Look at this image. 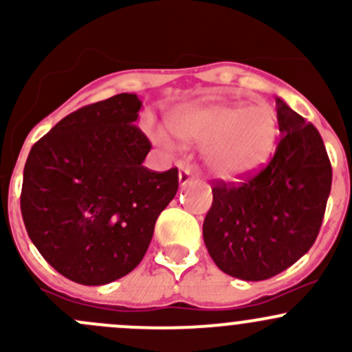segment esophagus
I'll return each instance as SVG.
<instances>
[{
  "mask_svg": "<svg viewBox=\"0 0 352 352\" xmlns=\"http://www.w3.org/2000/svg\"><path fill=\"white\" fill-rule=\"evenodd\" d=\"M194 180V177H192V173H190V170H187V168H182L179 172V184H180V187H186L187 184L189 182H192Z\"/></svg>",
  "mask_w": 352,
  "mask_h": 352,
  "instance_id": "1",
  "label": "esophagus"
}]
</instances>
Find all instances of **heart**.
Wrapping results in <instances>:
<instances>
[{
    "label": "heart",
    "mask_w": 352,
    "mask_h": 352,
    "mask_svg": "<svg viewBox=\"0 0 352 352\" xmlns=\"http://www.w3.org/2000/svg\"><path fill=\"white\" fill-rule=\"evenodd\" d=\"M170 133L186 144H204L202 163L209 175L239 182L254 175L274 153L279 136L276 110L267 104L187 102L166 117ZM160 146H173L165 133H155Z\"/></svg>",
    "instance_id": "1"
}]
</instances>
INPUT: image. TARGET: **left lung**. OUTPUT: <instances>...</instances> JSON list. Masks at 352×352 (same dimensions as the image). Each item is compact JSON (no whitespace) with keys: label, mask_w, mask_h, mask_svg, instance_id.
I'll list each match as a JSON object with an SVG mask.
<instances>
[{"label":"left lung","mask_w":352,"mask_h":352,"mask_svg":"<svg viewBox=\"0 0 352 352\" xmlns=\"http://www.w3.org/2000/svg\"><path fill=\"white\" fill-rule=\"evenodd\" d=\"M274 158L240 186L216 182L202 225L206 248L225 274L264 281L286 271L317 240L332 186L320 133L276 98Z\"/></svg>","instance_id":"obj_1"}]
</instances>
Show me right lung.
<instances>
[{
    "label": "right lung",
    "instance_id": "obj_1",
    "mask_svg": "<svg viewBox=\"0 0 352 352\" xmlns=\"http://www.w3.org/2000/svg\"><path fill=\"white\" fill-rule=\"evenodd\" d=\"M143 102L119 94L59 120L32 146L20 206L42 257L78 285L129 274L146 254L160 212L179 189V170L143 165Z\"/></svg>",
    "mask_w": 352,
    "mask_h": 352
}]
</instances>
